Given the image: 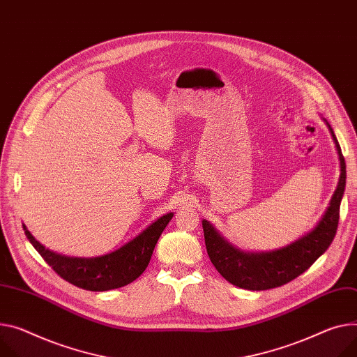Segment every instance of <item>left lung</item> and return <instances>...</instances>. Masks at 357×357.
Wrapping results in <instances>:
<instances>
[{
  "instance_id": "left-lung-1",
  "label": "left lung",
  "mask_w": 357,
  "mask_h": 357,
  "mask_svg": "<svg viewBox=\"0 0 357 357\" xmlns=\"http://www.w3.org/2000/svg\"><path fill=\"white\" fill-rule=\"evenodd\" d=\"M326 124L332 132L339 153L340 177L327 210L312 231L286 248L264 253H249L234 248L211 223L203 220L207 255L217 271L229 283L248 290L280 287L305 273L333 241L339 225L340 202L346 185V162L333 128L327 121Z\"/></svg>"
}]
</instances>
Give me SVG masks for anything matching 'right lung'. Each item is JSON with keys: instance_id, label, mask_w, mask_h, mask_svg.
I'll return each instance as SVG.
<instances>
[{"instance_id": "right-lung-1", "label": "right lung", "mask_w": 357, "mask_h": 357, "mask_svg": "<svg viewBox=\"0 0 357 357\" xmlns=\"http://www.w3.org/2000/svg\"><path fill=\"white\" fill-rule=\"evenodd\" d=\"M173 215V213L161 215L143 230V233L121 245L120 249L98 257H67L54 253L38 243L26 230L25 225L22 227L26 238L60 278L79 289L105 291L123 287L142 276L150 263L162 230L166 229Z\"/></svg>"}]
</instances>
